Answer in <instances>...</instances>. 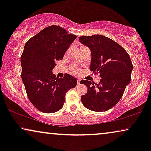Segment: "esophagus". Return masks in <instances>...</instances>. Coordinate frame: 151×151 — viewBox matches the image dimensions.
<instances>
[{"instance_id":"1","label":"esophagus","mask_w":151,"mask_h":151,"mask_svg":"<svg viewBox=\"0 0 151 151\" xmlns=\"http://www.w3.org/2000/svg\"><path fill=\"white\" fill-rule=\"evenodd\" d=\"M77 84H78V85H80V80H79V79L77 80Z\"/></svg>"}]
</instances>
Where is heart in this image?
I'll list each match as a JSON object with an SVG mask.
<instances>
[{"instance_id":"1","label":"heart","mask_w":151,"mask_h":151,"mask_svg":"<svg viewBox=\"0 0 151 151\" xmlns=\"http://www.w3.org/2000/svg\"><path fill=\"white\" fill-rule=\"evenodd\" d=\"M73 71L74 72V73H77V72H78V69H76V67L73 68Z\"/></svg>"}]
</instances>
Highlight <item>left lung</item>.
Returning <instances> with one entry per match:
<instances>
[{"label": "left lung", "instance_id": "8db88e82", "mask_svg": "<svg viewBox=\"0 0 151 151\" xmlns=\"http://www.w3.org/2000/svg\"><path fill=\"white\" fill-rule=\"evenodd\" d=\"M80 42L88 47L91 53L90 69L100 73V84H92L82 80L87 93L81 96L86 109L96 112L108 111L119 102L131 81L133 65L122 47L102 35L80 36Z\"/></svg>", "mask_w": 151, "mask_h": 151}]
</instances>
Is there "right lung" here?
I'll list each match as a JSON object with an SVG mask.
<instances>
[{"mask_svg": "<svg viewBox=\"0 0 151 151\" xmlns=\"http://www.w3.org/2000/svg\"><path fill=\"white\" fill-rule=\"evenodd\" d=\"M77 36L57 25L45 28L25 43L20 58L21 78L32 104L43 113H51L63 107L65 95L77 84V79L66 73L57 78L52 70Z\"/></svg>", "mask_w": 151, "mask_h": 151, "instance_id": "obj_1", "label": "right lung"}]
</instances>
